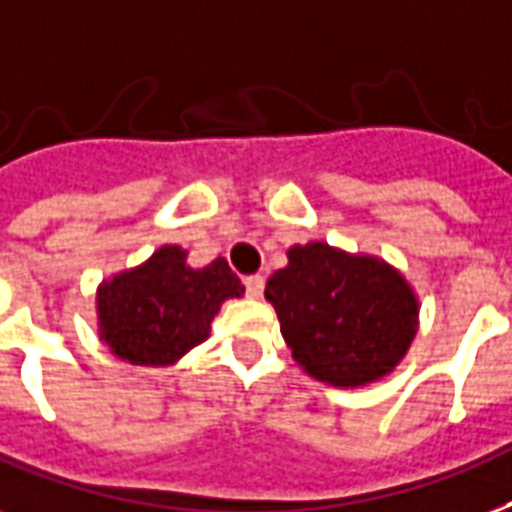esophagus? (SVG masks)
<instances>
[{"mask_svg": "<svg viewBox=\"0 0 512 512\" xmlns=\"http://www.w3.org/2000/svg\"><path fill=\"white\" fill-rule=\"evenodd\" d=\"M244 287H247L249 298H260V295H263L265 279L260 276V273H255V276H247V279H244Z\"/></svg>", "mask_w": 512, "mask_h": 512, "instance_id": "1", "label": "esophagus"}]
</instances>
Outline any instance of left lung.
<instances>
[{
	"mask_svg": "<svg viewBox=\"0 0 512 512\" xmlns=\"http://www.w3.org/2000/svg\"><path fill=\"white\" fill-rule=\"evenodd\" d=\"M265 284L292 357L308 376L362 386L403 360L416 335V298L395 268L327 244L287 252Z\"/></svg>",
	"mask_w": 512,
	"mask_h": 512,
	"instance_id": "1",
	"label": "left lung"
}]
</instances>
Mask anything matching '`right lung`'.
<instances>
[{"label":"right lung","mask_w":512,"mask_h":512,"mask_svg":"<svg viewBox=\"0 0 512 512\" xmlns=\"http://www.w3.org/2000/svg\"><path fill=\"white\" fill-rule=\"evenodd\" d=\"M241 292L239 276L222 257L195 271L185 263V249L163 247L134 271L101 284V338L120 360L171 365L209 338L222 300Z\"/></svg>","instance_id":"right-lung-1"}]
</instances>
